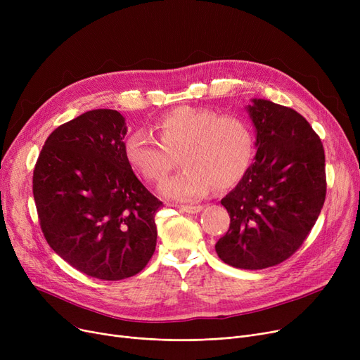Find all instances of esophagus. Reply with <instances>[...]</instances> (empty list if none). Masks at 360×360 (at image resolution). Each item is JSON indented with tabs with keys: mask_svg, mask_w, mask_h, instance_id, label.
Instances as JSON below:
<instances>
[{
	"mask_svg": "<svg viewBox=\"0 0 360 360\" xmlns=\"http://www.w3.org/2000/svg\"><path fill=\"white\" fill-rule=\"evenodd\" d=\"M204 209L202 205H181L179 210L184 213H190V214H197Z\"/></svg>",
	"mask_w": 360,
	"mask_h": 360,
	"instance_id": "34e87169",
	"label": "esophagus"
}]
</instances>
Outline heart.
I'll return each instance as SVG.
<instances>
[{"label": "heart", "mask_w": 360, "mask_h": 360, "mask_svg": "<svg viewBox=\"0 0 360 360\" xmlns=\"http://www.w3.org/2000/svg\"><path fill=\"white\" fill-rule=\"evenodd\" d=\"M153 129L159 141L146 131L131 132L124 141V158L143 179L158 182L179 155L184 169L159 186V194L170 201L190 202L213 186L224 190L236 185L254 159L252 128L236 115L182 106L165 113Z\"/></svg>", "instance_id": "obj_1"}]
</instances>
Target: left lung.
Returning a JSON list of instances; mask_svg holds the SVG:
<instances>
[{"label":"left lung","mask_w":360,"mask_h":360,"mask_svg":"<svg viewBox=\"0 0 360 360\" xmlns=\"http://www.w3.org/2000/svg\"><path fill=\"white\" fill-rule=\"evenodd\" d=\"M251 102L245 109L255 129V162L221 200L231 226L216 252L232 267L262 270L288 259L314 228L326 200V156L296 110Z\"/></svg>","instance_id":"obj_1"}]
</instances>
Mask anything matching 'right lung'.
I'll return each mask as SVG.
<instances>
[{"label": "right lung", "mask_w": 360, "mask_h": 360, "mask_svg": "<svg viewBox=\"0 0 360 360\" xmlns=\"http://www.w3.org/2000/svg\"><path fill=\"white\" fill-rule=\"evenodd\" d=\"M125 118L93 109L52 131L33 170V197L49 247L101 280L140 273L156 248L162 207L124 158Z\"/></svg>", "instance_id": "add662e5"}]
</instances>
